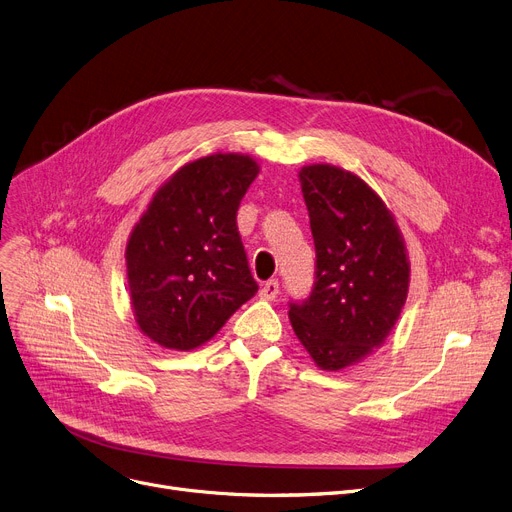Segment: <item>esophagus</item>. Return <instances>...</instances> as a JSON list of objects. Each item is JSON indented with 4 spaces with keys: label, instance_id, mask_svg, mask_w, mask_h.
Here are the masks:
<instances>
[{
    "label": "esophagus",
    "instance_id": "34e87169",
    "mask_svg": "<svg viewBox=\"0 0 512 512\" xmlns=\"http://www.w3.org/2000/svg\"><path fill=\"white\" fill-rule=\"evenodd\" d=\"M279 289H281L279 281H277V279H270V281H266V283L262 285L260 297H262V299H275V297L279 295Z\"/></svg>",
    "mask_w": 512,
    "mask_h": 512
}]
</instances>
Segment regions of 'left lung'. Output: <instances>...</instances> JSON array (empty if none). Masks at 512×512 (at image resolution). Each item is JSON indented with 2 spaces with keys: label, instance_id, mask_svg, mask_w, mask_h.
I'll use <instances>...</instances> for the list:
<instances>
[{
  "label": "left lung",
  "instance_id": "1",
  "mask_svg": "<svg viewBox=\"0 0 512 512\" xmlns=\"http://www.w3.org/2000/svg\"><path fill=\"white\" fill-rule=\"evenodd\" d=\"M299 182L316 268L310 295L289 302V320L314 362L335 372L366 357L395 326L409 262L393 215L357 175L310 165Z\"/></svg>",
  "mask_w": 512,
  "mask_h": 512
}]
</instances>
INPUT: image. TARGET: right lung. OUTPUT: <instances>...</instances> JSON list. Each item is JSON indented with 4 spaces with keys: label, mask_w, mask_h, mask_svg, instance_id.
Wrapping results in <instances>:
<instances>
[{
    "label": "right lung",
    "mask_w": 512,
    "mask_h": 512,
    "mask_svg": "<svg viewBox=\"0 0 512 512\" xmlns=\"http://www.w3.org/2000/svg\"><path fill=\"white\" fill-rule=\"evenodd\" d=\"M258 175L244 155H210L179 169L148 204L128 250L138 326L190 351L258 291L237 231V208Z\"/></svg>",
    "instance_id": "right-lung-1"
}]
</instances>
